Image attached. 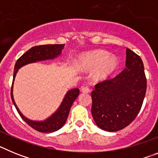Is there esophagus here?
<instances>
[{"label":"esophagus","instance_id":"1","mask_svg":"<svg viewBox=\"0 0 158 158\" xmlns=\"http://www.w3.org/2000/svg\"><path fill=\"white\" fill-rule=\"evenodd\" d=\"M81 92L84 93H89L90 92V89L87 86H83V87H81Z\"/></svg>","mask_w":158,"mask_h":158}]
</instances>
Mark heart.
Segmentation results:
<instances>
[{
  "instance_id": "heart-1",
  "label": "heart",
  "mask_w": 158,
  "mask_h": 158,
  "mask_svg": "<svg viewBox=\"0 0 158 158\" xmlns=\"http://www.w3.org/2000/svg\"><path fill=\"white\" fill-rule=\"evenodd\" d=\"M78 68L82 71L94 69L92 77L96 82L108 80L118 68V59L115 55L103 50L85 53L77 61Z\"/></svg>"
}]
</instances>
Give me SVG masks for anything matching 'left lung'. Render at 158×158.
Instances as JSON below:
<instances>
[{
    "mask_svg": "<svg viewBox=\"0 0 158 158\" xmlns=\"http://www.w3.org/2000/svg\"><path fill=\"white\" fill-rule=\"evenodd\" d=\"M126 67L118 75L95 86L92 115L100 129L114 132L136 118L146 92L144 65L138 54L126 50Z\"/></svg>",
    "mask_w": 158,
    "mask_h": 158,
    "instance_id": "1",
    "label": "left lung"
}]
</instances>
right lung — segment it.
<instances>
[{
	"label": "right lung",
	"instance_id": "add662e5",
	"mask_svg": "<svg viewBox=\"0 0 158 158\" xmlns=\"http://www.w3.org/2000/svg\"><path fill=\"white\" fill-rule=\"evenodd\" d=\"M65 44H48V45H42L33 47L22 55L16 61V65L14 67L13 81H12V90H11V97L12 103L16 107L19 115L25 122L31 127L33 129L42 132V133H51L61 129L66 122V119L69 115V110L71 106L73 104L74 100L77 98L80 93V90L77 88L72 89L65 93L62 103L58 107V109L53 113L51 116L41 121H35L29 119L21 113L16 105L13 97V84L18 70L21 67L27 65V64L35 63V62H42L46 60H54L59 57L62 54Z\"/></svg>",
	"mask_w": 158,
	"mask_h": 158
}]
</instances>
